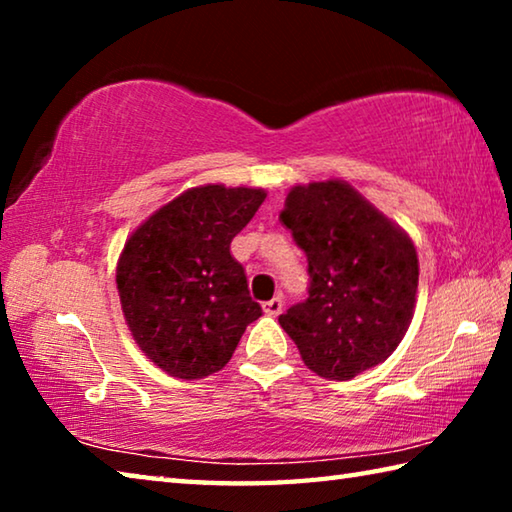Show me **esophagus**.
Returning a JSON list of instances; mask_svg holds the SVG:
<instances>
[{
	"mask_svg": "<svg viewBox=\"0 0 512 512\" xmlns=\"http://www.w3.org/2000/svg\"><path fill=\"white\" fill-rule=\"evenodd\" d=\"M282 307H284V300L277 296V298H273V300H268V302H264V314L266 316H280L282 314Z\"/></svg>",
	"mask_w": 512,
	"mask_h": 512,
	"instance_id": "1",
	"label": "esophagus"
}]
</instances>
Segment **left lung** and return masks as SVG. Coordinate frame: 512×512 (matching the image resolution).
Wrapping results in <instances>:
<instances>
[{"instance_id":"left-lung-1","label":"left lung","mask_w":512,"mask_h":512,"mask_svg":"<svg viewBox=\"0 0 512 512\" xmlns=\"http://www.w3.org/2000/svg\"><path fill=\"white\" fill-rule=\"evenodd\" d=\"M280 221L309 264V298L277 318L305 366L345 381L386 361L415 309L411 237L343 180L296 185Z\"/></svg>"}]
</instances>
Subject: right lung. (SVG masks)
<instances>
[{"label": "right lung", "instance_id": "1", "mask_svg": "<svg viewBox=\"0 0 512 512\" xmlns=\"http://www.w3.org/2000/svg\"><path fill=\"white\" fill-rule=\"evenodd\" d=\"M266 192L201 185L153 212L117 262V291L135 343L178 379L221 370L246 327L262 316L230 244Z\"/></svg>", "mask_w": 512, "mask_h": 512}]
</instances>
